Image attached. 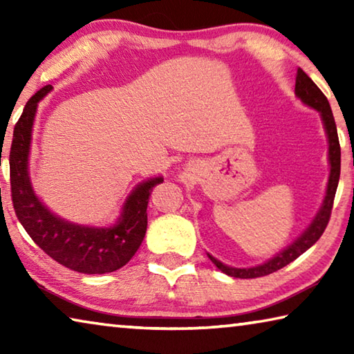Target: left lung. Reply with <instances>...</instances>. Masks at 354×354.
<instances>
[{"label": "left lung", "mask_w": 354, "mask_h": 354, "mask_svg": "<svg viewBox=\"0 0 354 354\" xmlns=\"http://www.w3.org/2000/svg\"><path fill=\"white\" fill-rule=\"evenodd\" d=\"M295 93L297 97L303 101L304 104L314 107L320 112L323 124H325L326 134H328V142H329V164H331V173H329V181H328V189H326V196L323 200V205L320 207L319 214L315 215L313 223L309 225L306 231L299 236L295 242H293L290 247L281 251L266 263L257 267L251 268H234L227 267L225 263L215 259L211 254H209V259H211L215 266H217L218 270L226 273L227 277L234 278H242V279H250V278H259V277H267L273 272H278L279 268L286 267L287 263L295 261L298 256H301L304 251L309 250L313 245L319 241L322 237L323 231L326 230L329 217H331L333 205H334V196L335 190H337L339 184V176H340V143L337 137V128H335V122L333 117L331 106H329L328 100L319 87L315 86V82L310 80V77L304 73L301 68L297 70V77H295Z\"/></svg>", "instance_id": "obj_1"}]
</instances>
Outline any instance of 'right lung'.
I'll use <instances>...</instances> for the list:
<instances>
[{"mask_svg": "<svg viewBox=\"0 0 354 354\" xmlns=\"http://www.w3.org/2000/svg\"><path fill=\"white\" fill-rule=\"evenodd\" d=\"M41 87L32 95L15 123L9 153L10 196L17 218L29 237L61 266L70 270L103 274L128 263L139 250L147 232V206L153 187L164 181L153 178L133 190L123 206L122 217L111 227H88L56 217L34 195L28 175V154L37 103L51 91Z\"/></svg>", "mask_w": 354, "mask_h": 354, "instance_id": "add662e5", "label": "right lung"}]
</instances>
